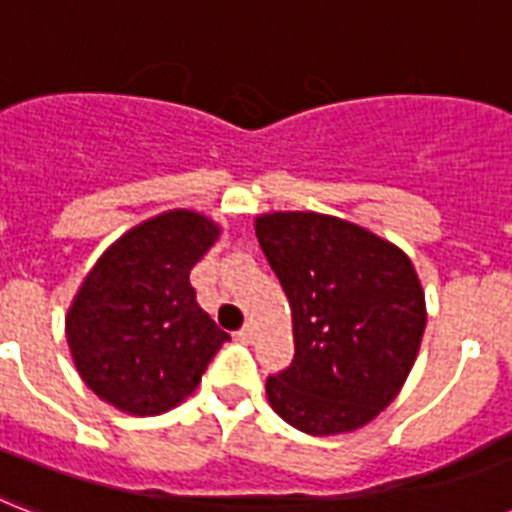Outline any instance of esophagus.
<instances>
[{
  "mask_svg": "<svg viewBox=\"0 0 512 512\" xmlns=\"http://www.w3.org/2000/svg\"><path fill=\"white\" fill-rule=\"evenodd\" d=\"M236 339H239L242 344L255 342V326H252V323H247L244 328H239V331H236Z\"/></svg>",
  "mask_w": 512,
  "mask_h": 512,
  "instance_id": "34e87169",
  "label": "esophagus"
}]
</instances>
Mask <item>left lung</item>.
Segmentation results:
<instances>
[{"label": "left lung", "instance_id": "1", "mask_svg": "<svg viewBox=\"0 0 512 512\" xmlns=\"http://www.w3.org/2000/svg\"><path fill=\"white\" fill-rule=\"evenodd\" d=\"M255 231L294 323L292 365L265 381L270 407L313 436L360 429L397 397L421 347L426 299L410 257L331 215H263Z\"/></svg>", "mask_w": 512, "mask_h": 512}]
</instances>
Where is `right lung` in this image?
<instances>
[{
	"mask_svg": "<svg viewBox=\"0 0 512 512\" xmlns=\"http://www.w3.org/2000/svg\"><path fill=\"white\" fill-rule=\"evenodd\" d=\"M215 239L213 220L170 210L99 257L65 321L78 373L97 397L131 415H160L197 389L231 339L189 284Z\"/></svg>",
	"mask_w": 512,
	"mask_h": 512,
	"instance_id": "obj_1",
	"label": "right lung"
}]
</instances>
